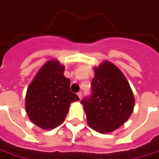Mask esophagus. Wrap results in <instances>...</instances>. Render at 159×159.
Listing matches in <instances>:
<instances>
[{
	"label": "esophagus",
	"mask_w": 159,
	"mask_h": 159,
	"mask_svg": "<svg viewBox=\"0 0 159 159\" xmlns=\"http://www.w3.org/2000/svg\"><path fill=\"white\" fill-rule=\"evenodd\" d=\"M77 95H78L79 98H82V97H83V93H82V92H78V93H77Z\"/></svg>",
	"instance_id": "obj_1"
}]
</instances>
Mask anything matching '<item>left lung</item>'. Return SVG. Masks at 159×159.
<instances>
[{
    "instance_id": "obj_1",
    "label": "left lung",
    "mask_w": 159,
    "mask_h": 159,
    "mask_svg": "<svg viewBox=\"0 0 159 159\" xmlns=\"http://www.w3.org/2000/svg\"><path fill=\"white\" fill-rule=\"evenodd\" d=\"M91 94L81 101L89 126L100 133L116 130L133 111V93L118 67L109 61L94 69Z\"/></svg>"
}]
</instances>
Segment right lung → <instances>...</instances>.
I'll use <instances>...</instances> for the list:
<instances>
[{"mask_svg":"<svg viewBox=\"0 0 159 159\" xmlns=\"http://www.w3.org/2000/svg\"><path fill=\"white\" fill-rule=\"evenodd\" d=\"M57 61H49L39 70L26 94V112L42 129H54L64 121L70 103L79 100L70 90V81Z\"/></svg>","mask_w":159,"mask_h":159,"instance_id":"obj_1","label":"right lung"}]
</instances>
